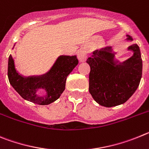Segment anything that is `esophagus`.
Wrapping results in <instances>:
<instances>
[{"label": "esophagus", "mask_w": 149, "mask_h": 149, "mask_svg": "<svg viewBox=\"0 0 149 149\" xmlns=\"http://www.w3.org/2000/svg\"><path fill=\"white\" fill-rule=\"evenodd\" d=\"M78 58L81 62H84L86 61L87 58H88V53L85 49H80L77 53Z\"/></svg>", "instance_id": "obj_1"}]
</instances>
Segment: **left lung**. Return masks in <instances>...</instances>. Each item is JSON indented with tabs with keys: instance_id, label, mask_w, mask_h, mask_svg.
Here are the masks:
<instances>
[{
	"instance_id": "1",
	"label": "left lung",
	"mask_w": 149,
	"mask_h": 149,
	"mask_svg": "<svg viewBox=\"0 0 149 149\" xmlns=\"http://www.w3.org/2000/svg\"><path fill=\"white\" fill-rule=\"evenodd\" d=\"M128 41L133 38L127 35ZM128 50L133 56L124 62L115 59L111 47L93 52L87 59L91 67L89 92L100 105L111 108L125 103L134 93L142 78L143 61L140 47L131 45Z\"/></svg>"
}]
</instances>
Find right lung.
<instances>
[{
	"label": "right lung",
	"instance_id": "obj_1",
	"mask_svg": "<svg viewBox=\"0 0 149 149\" xmlns=\"http://www.w3.org/2000/svg\"><path fill=\"white\" fill-rule=\"evenodd\" d=\"M15 46V45H14ZM76 56H60L49 71L38 76L24 77L15 68L14 59L10 55L8 61V78L10 84L24 100L41 105H46L57 100L65 89L68 75L78 65ZM40 90L45 93L41 96Z\"/></svg>",
	"mask_w": 149,
	"mask_h": 149
}]
</instances>
